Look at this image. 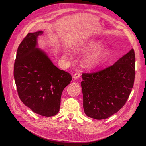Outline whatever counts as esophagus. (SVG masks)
<instances>
[{
  "label": "esophagus",
  "mask_w": 146,
  "mask_h": 146,
  "mask_svg": "<svg viewBox=\"0 0 146 146\" xmlns=\"http://www.w3.org/2000/svg\"><path fill=\"white\" fill-rule=\"evenodd\" d=\"M80 77V74L79 73H76L75 74H74L73 75V78L74 79L76 80V79H79V78Z\"/></svg>",
  "instance_id": "obj_1"
}]
</instances>
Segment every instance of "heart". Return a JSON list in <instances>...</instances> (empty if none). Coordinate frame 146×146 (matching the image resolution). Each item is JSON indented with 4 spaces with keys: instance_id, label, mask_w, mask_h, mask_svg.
I'll return each instance as SVG.
<instances>
[{
    "instance_id": "1",
    "label": "heart",
    "mask_w": 146,
    "mask_h": 146,
    "mask_svg": "<svg viewBox=\"0 0 146 146\" xmlns=\"http://www.w3.org/2000/svg\"><path fill=\"white\" fill-rule=\"evenodd\" d=\"M102 42L96 40H91L80 48L83 51H90L82 61L83 67L87 69H94L102 65L110 55L109 49L101 47Z\"/></svg>"
}]
</instances>
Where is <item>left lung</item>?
Segmentation results:
<instances>
[{
	"label": "left lung",
	"mask_w": 146,
	"mask_h": 146,
	"mask_svg": "<svg viewBox=\"0 0 146 146\" xmlns=\"http://www.w3.org/2000/svg\"><path fill=\"white\" fill-rule=\"evenodd\" d=\"M135 53L132 48L111 66L93 73H83V109L90 118L104 119L126 103L135 78Z\"/></svg>",
	"instance_id": "8db88e82"
}]
</instances>
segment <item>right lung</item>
Segmentation results:
<instances>
[{
    "mask_svg": "<svg viewBox=\"0 0 146 146\" xmlns=\"http://www.w3.org/2000/svg\"><path fill=\"white\" fill-rule=\"evenodd\" d=\"M42 34V31L29 33L21 42L13 75L18 95L25 105L41 116L52 117L59 112L63 90L72 78L38 48L37 38Z\"/></svg>",
    "mask_w": 146,
    "mask_h": 146,
    "instance_id": "obj_1",
    "label": "right lung"
}]
</instances>
